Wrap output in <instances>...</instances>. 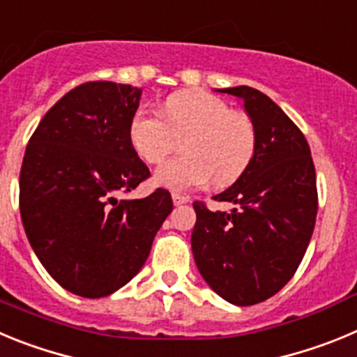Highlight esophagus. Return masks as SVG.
Returning a JSON list of instances; mask_svg holds the SVG:
<instances>
[{
  "label": "esophagus",
  "instance_id": "obj_1",
  "mask_svg": "<svg viewBox=\"0 0 357 357\" xmlns=\"http://www.w3.org/2000/svg\"><path fill=\"white\" fill-rule=\"evenodd\" d=\"M172 201H174L176 206H179V204H185V202H188V195H183V194H178V192H172Z\"/></svg>",
  "mask_w": 357,
  "mask_h": 357
}]
</instances>
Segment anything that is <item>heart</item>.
<instances>
[{"mask_svg":"<svg viewBox=\"0 0 357 357\" xmlns=\"http://www.w3.org/2000/svg\"><path fill=\"white\" fill-rule=\"evenodd\" d=\"M181 153L160 165L155 183L171 190H190L213 183L231 185L255 160L258 133L252 119L234 112L208 92H181L167 99L163 117L147 108L135 112L130 142L147 163H158L183 139Z\"/></svg>","mask_w":357,"mask_h":357,"instance_id":"b5f03b06","label":"heart"}]
</instances>
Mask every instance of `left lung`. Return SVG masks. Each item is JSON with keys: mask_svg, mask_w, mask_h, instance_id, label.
Listing matches in <instances>:
<instances>
[{"mask_svg": "<svg viewBox=\"0 0 357 357\" xmlns=\"http://www.w3.org/2000/svg\"><path fill=\"white\" fill-rule=\"evenodd\" d=\"M243 101L258 133L255 160L215 201L194 202L192 252L204 281L227 303L252 306L278 294L298 268L313 234L319 194L303 131L263 92L220 89Z\"/></svg>", "mask_w": 357, "mask_h": 357, "instance_id": "1", "label": "left lung"}]
</instances>
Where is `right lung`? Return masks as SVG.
Wrapping results in <instances>:
<instances>
[{
    "mask_svg": "<svg viewBox=\"0 0 357 357\" xmlns=\"http://www.w3.org/2000/svg\"><path fill=\"white\" fill-rule=\"evenodd\" d=\"M140 94L124 83H82L47 110L22 158L28 240L51 278L79 297H107L137 275L172 211L165 188L117 197L151 176L130 142Z\"/></svg>",
    "mask_w": 357,
    "mask_h": 357,
    "instance_id": "obj_1",
    "label": "right lung"
}]
</instances>
